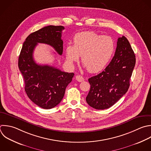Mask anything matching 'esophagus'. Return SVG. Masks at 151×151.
Returning <instances> with one entry per match:
<instances>
[{"instance_id": "obj_1", "label": "esophagus", "mask_w": 151, "mask_h": 151, "mask_svg": "<svg viewBox=\"0 0 151 151\" xmlns=\"http://www.w3.org/2000/svg\"><path fill=\"white\" fill-rule=\"evenodd\" d=\"M76 79L78 81V82H82L84 81V78L81 76H80V75H77L76 76Z\"/></svg>"}]
</instances>
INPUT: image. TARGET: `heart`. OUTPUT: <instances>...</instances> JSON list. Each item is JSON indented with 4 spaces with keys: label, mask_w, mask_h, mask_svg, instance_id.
I'll return each instance as SVG.
<instances>
[{
    "label": "heart",
    "mask_w": 151,
    "mask_h": 151,
    "mask_svg": "<svg viewBox=\"0 0 151 151\" xmlns=\"http://www.w3.org/2000/svg\"><path fill=\"white\" fill-rule=\"evenodd\" d=\"M116 48L113 39L92 31L81 32L73 38V45L68 44L65 49L66 59L73 65L81 56L82 63L87 71L97 73L103 70L111 60Z\"/></svg>",
    "instance_id": "heart-1"
}]
</instances>
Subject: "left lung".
Returning a JSON list of instances; mask_svg holds the SVG:
<instances>
[{
  "instance_id": "8db88e82",
  "label": "left lung",
  "mask_w": 151,
  "mask_h": 151,
  "mask_svg": "<svg viewBox=\"0 0 151 151\" xmlns=\"http://www.w3.org/2000/svg\"><path fill=\"white\" fill-rule=\"evenodd\" d=\"M135 63V55L129 41L124 36L119 38L114 55L109 64L103 71L88 78V104L97 110L114 105L128 90Z\"/></svg>"
}]
</instances>
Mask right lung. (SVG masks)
<instances>
[{
    "label": "right lung",
    "mask_w": 151,
    "mask_h": 151,
    "mask_svg": "<svg viewBox=\"0 0 151 151\" xmlns=\"http://www.w3.org/2000/svg\"><path fill=\"white\" fill-rule=\"evenodd\" d=\"M64 29L63 26L50 25L31 34L24 42L19 56L18 67L24 77L26 93L32 101L45 109H52L61 102L74 74L52 66L37 64L33 52L38 43H42L51 46L61 55Z\"/></svg>",
    "instance_id": "obj_1"
}]
</instances>
